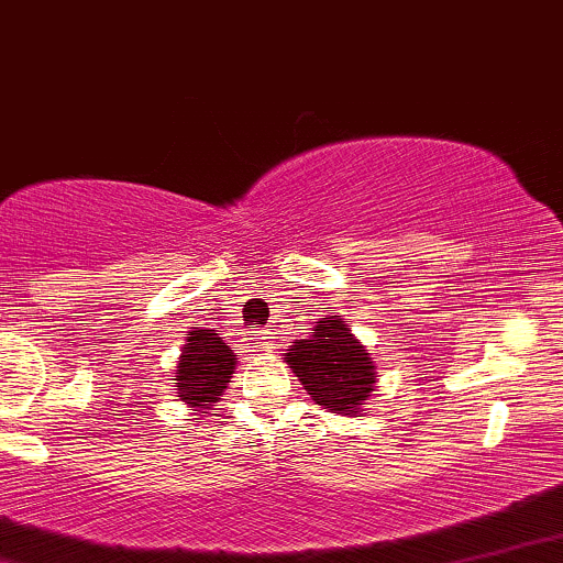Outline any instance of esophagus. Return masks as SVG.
<instances>
[{"label": "esophagus", "mask_w": 563, "mask_h": 563, "mask_svg": "<svg viewBox=\"0 0 563 563\" xmlns=\"http://www.w3.org/2000/svg\"><path fill=\"white\" fill-rule=\"evenodd\" d=\"M273 332H269V329H257V332L252 334V344L254 347H260V350H269V344H273Z\"/></svg>", "instance_id": "obj_1"}]
</instances>
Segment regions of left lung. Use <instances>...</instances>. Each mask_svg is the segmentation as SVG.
<instances>
[{
  "mask_svg": "<svg viewBox=\"0 0 563 563\" xmlns=\"http://www.w3.org/2000/svg\"><path fill=\"white\" fill-rule=\"evenodd\" d=\"M286 363L319 407L334 415H357L376 386V363L342 319L317 321L306 340H296Z\"/></svg>",
  "mask_w": 563,
  "mask_h": 563,
  "instance_id": "1",
  "label": "left lung"
}]
</instances>
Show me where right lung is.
I'll return each mask as SVG.
<instances>
[{"mask_svg": "<svg viewBox=\"0 0 563 563\" xmlns=\"http://www.w3.org/2000/svg\"><path fill=\"white\" fill-rule=\"evenodd\" d=\"M234 368L236 355L216 334V329L192 327V332H187L183 355L177 360L175 391L192 411L208 415V409L216 407L223 388L229 386Z\"/></svg>", "mask_w": 563, "mask_h": 563, "instance_id": "add662e5", "label": "right lung"}]
</instances>
